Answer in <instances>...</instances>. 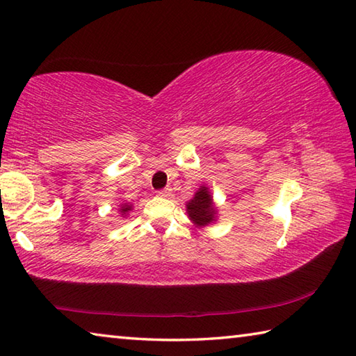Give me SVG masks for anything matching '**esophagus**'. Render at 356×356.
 I'll list each match as a JSON object with an SVG mask.
<instances>
[{
    "mask_svg": "<svg viewBox=\"0 0 356 356\" xmlns=\"http://www.w3.org/2000/svg\"><path fill=\"white\" fill-rule=\"evenodd\" d=\"M157 195H159V196H161V197H170V196H171V188H163V190H160V191H157Z\"/></svg>",
    "mask_w": 356,
    "mask_h": 356,
    "instance_id": "34e87169",
    "label": "esophagus"
}]
</instances>
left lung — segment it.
Listing matches in <instances>:
<instances>
[{
  "label": "left lung",
  "mask_w": 356,
  "mask_h": 356,
  "mask_svg": "<svg viewBox=\"0 0 356 356\" xmlns=\"http://www.w3.org/2000/svg\"><path fill=\"white\" fill-rule=\"evenodd\" d=\"M186 213L196 227H205L216 221V207L207 186H200L195 197L186 202Z\"/></svg>",
  "instance_id": "left-lung-1"
}]
</instances>
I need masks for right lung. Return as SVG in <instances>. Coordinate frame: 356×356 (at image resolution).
<instances>
[{
    "mask_svg": "<svg viewBox=\"0 0 356 356\" xmlns=\"http://www.w3.org/2000/svg\"><path fill=\"white\" fill-rule=\"evenodd\" d=\"M131 210H132V205L131 204H121L120 205V213H121L122 216H126Z\"/></svg>",
    "mask_w": 356,
    "mask_h": 356,
    "instance_id": "right-lung-1",
    "label": "right lung"
}]
</instances>
